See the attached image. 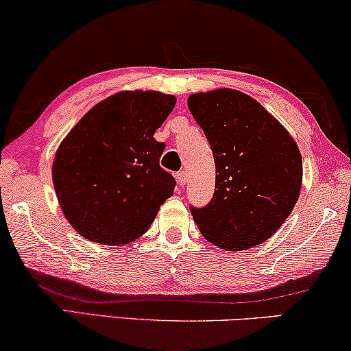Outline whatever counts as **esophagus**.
Listing matches in <instances>:
<instances>
[{
    "label": "esophagus",
    "instance_id": "34e87169",
    "mask_svg": "<svg viewBox=\"0 0 351 351\" xmlns=\"http://www.w3.org/2000/svg\"><path fill=\"white\" fill-rule=\"evenodd\" d=\"M176 180H178V184H180L181 187H184L186 181H187V178H186V171H184V170L178 171V173H176Z\"/></svg>",
    "mask_w": 351,
    "mask_h": 351
}]
</instances>
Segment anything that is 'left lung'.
<instances>
[{
    "mask_svg": "<svg viewBox=\"0 0 351 351\" xmlns=\"http://www.w3.org/2000/svg\"><path fill=\"white\" fill-rule=\"evenodd\" d=\"M191 114L216 165L215 194L191 206L202 235L218 248L248 250L272 237L293 211L302 157L288 130L254 98L232 88L194 93Z\"/></svg>",
    "mask_w": 351,
    "mask_h": 351,
    "instance_id": "obj_1",
    "label": "left lung"
}]
</instances>
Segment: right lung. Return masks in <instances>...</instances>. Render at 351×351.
<instances>
[{"label":"right lung","instance_id":"1","mask_svg":"<svg viewBox=\"0 0 351 351\" xmlns=\"http://www.w3.org/2000/svg\"><path fill=\"white\" fill-rule=\"evenodd\" d=\"M175 103L160 92H119L93 106L62 141L52 180L77 234L124 245L149 229L176 186L159 165L165 143L154 140Z\"/></svg>","mask_w":351,"mask_h":351}]
</instances>
